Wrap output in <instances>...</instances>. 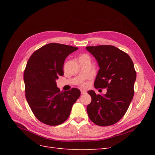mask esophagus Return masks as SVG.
<instances>
[{
	"label": "esophagus",
	"instance_id": "1",
	"mask_svg": "<svg viewBox=\"0 0 155 155\" xmlns=\"http://www.w3.org/2000/svg\"><path fill=\"white\" fill-rule=\"evenodd\" d=\"M87 92L85 91H81V94H86Z\"/></svg>",
	"mask_w": 155,
	"mask_h": 155
}]
</instances>
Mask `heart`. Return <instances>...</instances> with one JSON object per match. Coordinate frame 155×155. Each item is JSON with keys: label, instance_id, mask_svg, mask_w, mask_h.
<instances>
[{"label": "heart", "instance_id": "1", "mask_svg": "<svg viewBox=\"0 0 155 155\" xmlns=\"http://www.w3.org/2000/svg\"><path fill=\"white\" fill-rule=\"evenodd\" d=\"M80 58H89L88 56L86 54H83L82 55ZM88 86V83L87 82H83L81 84V87H83V88H87Z\"/></svg>", "mask_w": 155, "mask_h": 155}]
</instances>
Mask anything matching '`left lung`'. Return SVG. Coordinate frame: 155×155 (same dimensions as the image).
<instances>
[{
    "instance_id": "obj_1",
    "label": "left lung",
    "mask_w": 155,
    "mask_h": 155,
    "mask_svg": "<svg viewBox=\"0 0 155 155\" xmlns=\"http://www.w3.org/2000/svg\"><path fill=\"white\" fill-rule=\"evenodd\" d=\"M97 61L100 70L94 81L96 88H107L104 96L94 91L88 93L92 98L87 105L89 118L99 126H109L125 115L134 96L137 72L130 56L112 45L87 46Z\"/></svg>"
}]
</instances>
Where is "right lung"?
Returning a JSON list of instances; mask_svg holds the SVG:
<instances>
[{
    "instance_id": "1",
    "label": "right lung",
    "mask_w": 155,
    "mask_h": 155,
    "mask_svg": "<svg viewBox=\"0 0 155 155\" xmlns=\"http://www.w3.org/2000/svg\"><path fill=\"white\" fill-rule=\"evenodd\" d=\"M78 49L49 43L35 50L28 61L24 72L26 98L34 116L46 125H58L66 121L80 96L76 88L61 92L55 81L64 74L65 58Z\"/></svg>"
}]
</instances>
